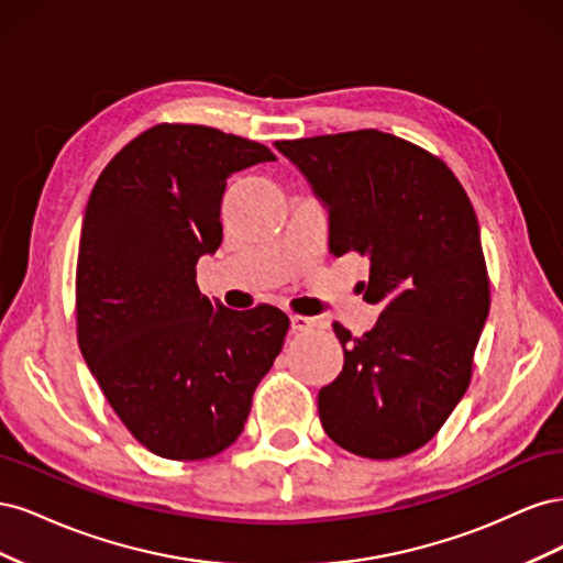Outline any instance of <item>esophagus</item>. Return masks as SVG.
Returning a JSON list of instances; mask_svg holds the SVG:
<instances>
[{
  "label": "esophagus",
  "instance_id": "34e87169",
  "mask_svg": "<svg viewBox=\"0 0 563 563\" xmlns=\"http://www.w3.org/2000/svg\"><path fill=\"white\" fill-rule=\"evenodd\" d=\"M291 329L294 331H308L314 327V319L312 317H302V314H291Z\"/></svg>",
  "mask_w": 563,
  "mask_h": 563
}]
</instances>
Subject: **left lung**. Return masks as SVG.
<instances>
[{
	"label": "left lung",
	"mask_w": 563,
	"mask_h": 563,
	"mask_svg": "<svg viewBox=\"0 0 563 563\" xmlns=\"http://www.w3.org/2000/svg\"><path fill=\"white\" fill-rule=\"evenodd\" d=\"M329 209L335 255L368 258L364 300L376 327L343 345L340 376L319 389V420L345 451L389 460L441 430L472 378L490 308L472 201L451 168L376 129L277 141Z\"/></svg>",
	"instance_id": "left-lung-1"
}]
</instances>
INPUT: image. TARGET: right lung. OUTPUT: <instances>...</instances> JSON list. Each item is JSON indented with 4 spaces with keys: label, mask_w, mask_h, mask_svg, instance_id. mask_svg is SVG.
Wrapping results in <instances>:
<instances>
[{
    "label": "right lung",
    "mask_w": 563,
    "mask_h": 563,
    "mask_svg": "<svg viewBox=\"0 0 563 563\" xmlns=\"http://www.w3.org/2000/svg\"><path fill=\"white\" fill-rule=\"evenodd\" d=\"M272 150L199 124H157L96 180L77 258V340L126 430L155 455L203 460L242 434L288 317L199 294L197 261L223 242L228 178Z\"/></svg>",
    "instance_id": "1"
}]
</instances>
